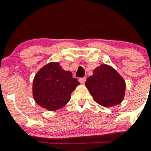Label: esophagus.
Wrapping results in <instances>:
<instances>
[{"mask_svg": "<svg viewBox=\"0 0 151 151\" xmlns=\"http://www.w3.org/2000/svg\"><path fill=\"white\" fill-rule=\"evenodd\" d=\"M86 77H82V78L79 79V81H80L82 84H84V83H86Z\"/></svg>", "mask_w": 151, "mask_h": 151, "instance_id": "34e87169", "label": "esophagus"}]
</instances>
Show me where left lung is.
I'll return each mask as SVG.
<instances>
[{"label":"left lung","mask_w":151,"mask_h":151,"mask_svg":"<svg viewBox=\"0 0 151 151\" xmlns=\"http://www.w3.org/2000/svg\"><path fill=\"white\" fill-rule=\"evenodd\" d=\"M85 85L93 100L106 108L118 105L125 97V80L109 65L101 64L96 67Z\"/></svg>","instance_id":"8db88e82"}]
</instances>
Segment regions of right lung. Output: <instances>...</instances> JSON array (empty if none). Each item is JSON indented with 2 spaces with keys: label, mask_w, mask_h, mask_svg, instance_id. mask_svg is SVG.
Here are the masks:
<instances>
[{
  "label": "right lung",
  "mask_w": 151,
  "mask_h": 151,
  "mask_svg": "<svg viewBox=\"0 0 151 151\" xmlns=\"http://www.w3.org/2000/svg\"><path fill=\"white\" fill-rule=\"evenodd\" d=\"M78 85L80 83L73 78L71 71L63 69L58 62H51L42 67L34 78V99L42 108L56 111L69 102Z\"/></svg>",
  "instance_id": "right-lung-1"
}]
</instances>
